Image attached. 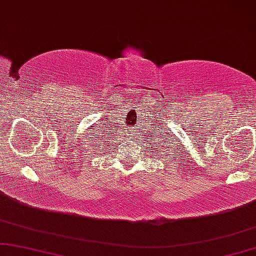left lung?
Listing matches in <instances>:
<instances>
[{"label":"left lung","mask_w":256,"mask_h":256,"mask_svg":"<svg viewBox=\"0 0 256 256\" xmlns=\"http://www.w3.org/2000/svg\"><path fill=\"white\" fill-rule=\"evenodd\" d=\"M157 148H158V146H157Z\"/></svg>","instance_id":"left-lung-1"}]
</instances>
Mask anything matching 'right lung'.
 <instances>
[{"instance_id":"right-lung-1","label":"right lung","mask_w":256,"mask_h":256,"mask_svg":"<svg viewBox=\"0 0 256 256\" xmlns=\"http://www.w3.org/2000/svg\"><path fill=\"white\" fill-rule=\"evenodd\" d=\"M100 146H102V145H100Z\"/></svg>"}]
</instances>
